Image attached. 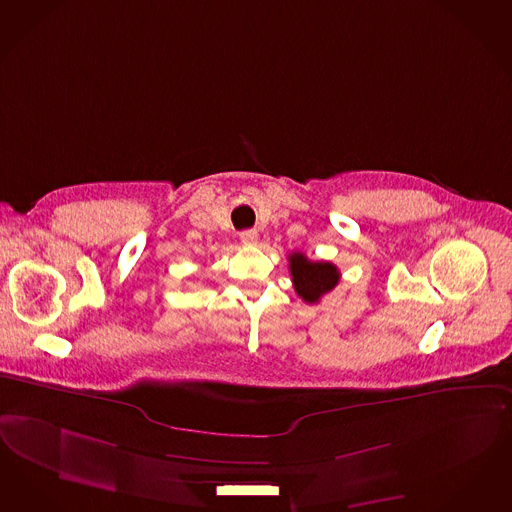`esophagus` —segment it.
<instances>
[{
    "instance_id": "34e87169",
    "label": "esophagus",
    "mask_w": 512,
    "mask_h": 512,
    "mask_svg": "<svg viewBox=\"0 0 512 512\" xmlns=\"http://www.w3.org/2000/svg\"><path fill=\"white\" fill-rule=\"evenodd\" d=\"M240 240H242L246 246H253V244H257L259 234H257V230H244V232H240Z\"/></svg>"
}]
</instances>
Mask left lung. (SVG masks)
<instances>
[{"label": "left lung", "instance_id": "1", "mask_svg": "<svg viewBox=\"0 0 512 512\" xmlns=\"http://www.w3.org/2000/svg\"><path fill=\"white\" fill-rule=\"evenodd\" d=\"M289 272L297 295L308 304L319 302L323 295L335 289L336 283L340 280V272L333 263H314L300 251L289 255Z\"/></svg>", "mask_w": 512, "mask_h": 512}]
</instances>
